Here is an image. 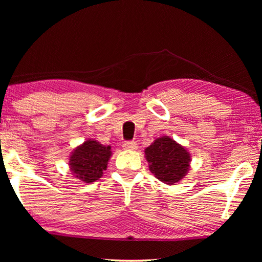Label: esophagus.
Listing matches in <instances>:
<instances>
[{
    "instance_id": "34e87169",
    "label": "esophagus",
    "mask_w": 262,
    "mask_h": 262,
    "mask_svg": "<svg viewBox=\"0 0 262 262\" xmlns=\"http://www.w3.org/2000/svg\"><path fill=\"white\" fill-rule=\"evenodd\" d=\"M124 147L127 151H135L137 149V143L136 142H126L124 143Z\"/></svg>"
}]
</instances>
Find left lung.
<instances>
[{"label": "left lung", "instance_id": "obj_1", "mask_svg": "<svg viewBox=\"0 0 262 262\" xmlns=\"http://www.w3.org/2000/svg\"><path fill=\"white\" fill-rule=\"evenodd\" d=\"M144 152L149 171L168 186L179 182L190 169V153L169 136L157 138Z\"/></svg>", "mask_w": 262, "mask_h": 262}]
</instances>
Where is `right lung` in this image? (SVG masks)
Instances as JSON below:
<instances>
[{
  "label": "right lung",
  "mask_w": 262,
  "mask_h": 262,
  "mask_svg": "<svg viewBox=\"0 0 262 262\" xmlns=\"http://www.w3.org/2000/svg\"><path fill=\"white\" fill-rule=\"evenodd\" d=\"M111 155L113 152L110 146L102 145L98 141L89 138L71 153L70 170L79 180L85 183L94 182L102 177L104 170H107Z\"/></svg>",
  "instance_id": "obj_1"
}]
</instances>
